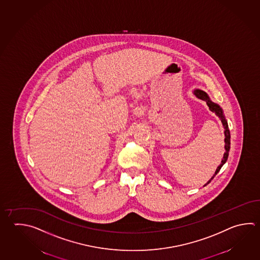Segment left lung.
Returning <instances> with one entry per match:
<instances>
[{"mask_svg": "<svg viewBox=\"0 0 260 260\" xmlns=\"http://www.w3.org/2000/svg\"><path fill=\"white\" fill-rule=\"evenodd\" d=\"M195 94H196L198 98H201L202 100H205L206 102H207V105L209 106L210 110L212 111V112L215 113L216 115L220 118V121L222 123V125H223V127H224V129H225V131H224V134H225V140H224V141H225V152H224V156H223V159L221 160L220 166L217 167L214 176L211 177V180L209 181V183H210V182L214 178L216 175L219 173L221 167H222V166L225 164L226 161H227V158H228V155H229V151H230V131H229V127H228V123L226 121L225 118H224V116H223V114H222L221 108H220L217 104L211 102V100H210V98L208 96V94H207L205 92L201 91V90H196V91H195Z\"/></svg>", "mask_w": 260, "mask_h": 260, "instance_id": "8db88e82", "label": "left lung"}]
</instances>
